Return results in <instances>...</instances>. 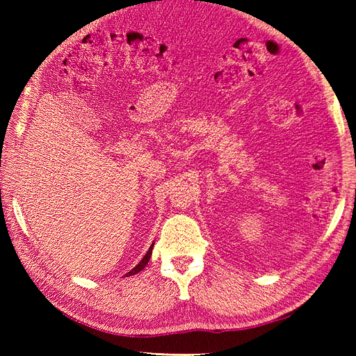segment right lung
Listing matches in <instances>:
<instances>
[{
  "label": "right lung",
  "instance_id": "add662e5",
  "mask_svg": "<svg viewBox=\"0 0 356 356\" xmlns=\"http://www.w3.org/2000/svg\"><path fill=\"white\" fill-rule=\"evenodd\" d=\"M153 246H154V243H152V246H149V250L147 251V254L144 255V258H143V260L141 261H139L134 268H132V270L131 272H127L126 275L127 276H132V275H136L138 272H141L143 270V268L147 266V263L149 261V258H152V252H153Z\"/></svg>",
  "mask_w": 356,
  "mask_h": 356
}]
</instances>
